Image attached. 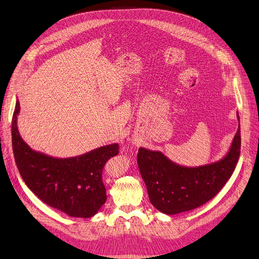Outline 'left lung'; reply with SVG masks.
<instances>
[{
  "label": "left lung",
  "instance_id": "obj_1",
  "mask_svg": "<svg viewBox=\"0 0 259 259\" xmlns=\"http://www.w3.org/2000/svg\"><path fill=\"white\" fill-rule=\"evenodd\" d=\"M239 128L228 154L217 162L180 166L163 153L139 147L137 164L151 203L160 212L173 215L196 209L219 193L231 178L241 153Z\"/></svg>",
  "mask_w": 259,
  "mask_h": 259
}]
</instances>
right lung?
<instances>
[{
	"label": "right lung",
	"instance_id": "obj_1",
	"mask_svg": "<svg viewBox=\"0 0 259 259\" xmlns=\"http://www.w3.org/2000/svg\"><path fill=\"white\" fill-rule=\"evenodd\" d=\"M20 105L12 118V146L19 173L27 188L45 204L71 217L94 216L106 201L102 182L105 163L119 154L118 143L100 146L72 158H53L35 152L17 127Z\"/></svg>",
	"mask_w": 259,
	"mask_h": 259
}]
</instances>
